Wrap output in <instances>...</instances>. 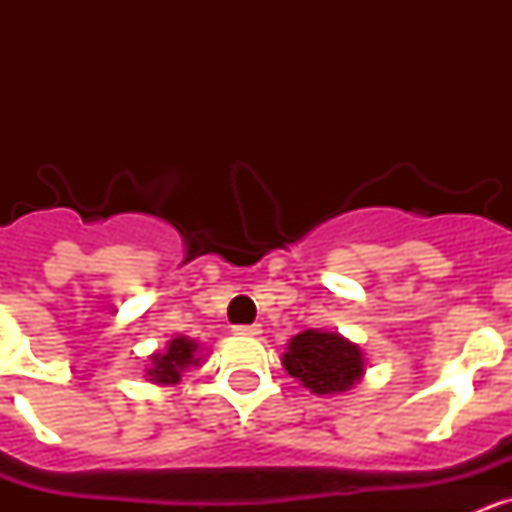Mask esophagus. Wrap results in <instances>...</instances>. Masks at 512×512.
Returning <instances> with one entry per match:
<instances>
[{
    "mask_svg": "<svg viewBox=\"0 0 512 512\" xmlns=\"http://www.w3.org/2000/svg\"><path fill=\"white\" fill-rule=\"evenodd\" d=\"M235 336H261V325L253 323V325H235L233 328Z\"/></svg>",
    "mask_w": 512,
    "mask_h": 512,
    "instance_id": "1",
    "label": "esophagus"
}]
</instances>
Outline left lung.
Here are the masks:
<instances>
[{
	"mask_svg": "<svg viewBox=\"0 0 512 512\" xmlns=\"http://www.w3.org/2000/svg\"><path fill=\"white\" fill-rule=\"evenodd\" d=\"M282 366L312 395H343L354 390L366 374V359L359 343L341 333L307 328L287 343Z\"/></svg>",
	"mask_w": 512,
	"mask_h": 512,
	"instance_id": "8db88e82",
	"label": "left lung"
}]
</instances>
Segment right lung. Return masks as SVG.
I'll use <instances>...</instances> for the list:
<instances>
[{"mask_svg": "<svg viewBox=\"0 0 512 512\" xmlns=\"http://www.w3.org/2000/svg\"><path fill=\"white\" fill-rule=\"evenodd\" d=\"M202 348L194 338L187 336H174L166 343L164 351H156V354L148 356V369L146 379L158 387H171V384L182 382L184 372H189L192 366L202 364Z\"/></svg>", "mask_w": 512, "mask_h": 512, "instance_id": "add662e5", "label": "right lung"}]
</instances>
